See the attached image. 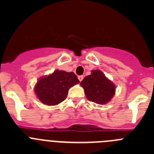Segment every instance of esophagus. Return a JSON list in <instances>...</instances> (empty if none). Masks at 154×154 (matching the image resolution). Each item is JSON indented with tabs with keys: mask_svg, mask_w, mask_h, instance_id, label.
<instances>
[{
	"mask_svg": "<svg viewBox=\"0 0 154 154\" xmlns=\"http://www.w3.org/2000/svg\"><path fill=\"white\" fill-rule=\"evenodd\" d=\"M83 78H84V76H83V75H79V76H78V79H79V80L80 82L82 81V79H83Z\"/></svg>",
	"mask_w": 154,
	"mask_h": 154,
	"instance_id": "esophagus-1",
	"label": "esophagus"
}]
</instances>
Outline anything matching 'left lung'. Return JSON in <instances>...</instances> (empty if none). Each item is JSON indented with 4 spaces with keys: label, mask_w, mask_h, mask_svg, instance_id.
I'll list each match as a JSON object with an SVG mask.
<instances>
[{
    "label": "left lung",
    "mask_w": 154,
    "mask_h": 154,
    "mask_svg": "<svg viewBox=\"0 0 154 154\" xmlns=\"http://www.w3.org/2000/svg\"><path fill=\"white\" fill-rule=\"evenodd\" d=\"M88 100L99 104L108 103L115 94V85L101 71L94 70L81 82Z\"/></svg>",
    "instance_id": "8db88e82"
}]
</instances>
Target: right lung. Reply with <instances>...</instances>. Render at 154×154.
I'll use <instances>...</instances> for the list:
<instances>
[{"mask_svg": "<svg viewBox=\"0 0 154 154\" xmlns=\"http://www.w3.org/2000/svg\"><path fill=\"white\" fill-rule=\"evenodd\" d=\"M79 80L74 72L56 70L51 75L42 78L37 82L35 92L42 103L55 106L64 101L71 87Z\"/></svg>", "mask_w": 154, "mask_h": 154, "instance_id": "right-lung-1", "label": "right lung"}]
</instances>
